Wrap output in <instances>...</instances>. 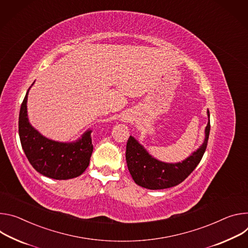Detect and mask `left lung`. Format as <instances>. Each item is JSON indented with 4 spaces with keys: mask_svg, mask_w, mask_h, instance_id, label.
<instances>
[{
    "mask_svg": "<svg viewBox=\"0 0 248 248\" xmlns=\"http://www.w3.org/2000/svg\"><path fill=\"white\" fill-rule=\"evenodd\" d=\"M208 115L209 122L205 130L206 136L203 145L182 162L166 163L154 158L142 145L130 136L126 146V161L134 181L142 187L157 190L173 187L186 179L196 169L206 151L211 127L209 110Z\"/></svg>",
    "mask_w": 248,
    "mask_h": 248,
    "instance_id": "obj_1",
    "label": "left lung"
}]
</instances>
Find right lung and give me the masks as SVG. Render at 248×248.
Returning a JSON list of instances; mask_svg holds the SVG:
<instances>
[{
	"label": "right lung",
	"instance_id": "right-lung-1",
	"mask_svg": "<svg viewBox=\"0 0 248 248\" xmlns=\"http://www.w3.org/2000/svg\"><path fill=\"white\" fill-rule=\"evenodd\" d=\"M30 91V89H29ZM27 91L20 106L18 134L24 154L33 169L53 179H71L84 172L90 164L93 146L88 131L76 143H59L38 133L27 119Z\"/></svg>",
	"mask_w": 248,
	"mask_h": 248
}]
</instances>
